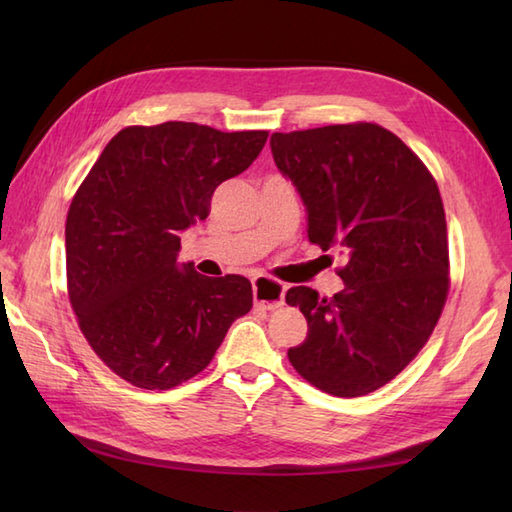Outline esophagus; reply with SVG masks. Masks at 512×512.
I'll return each mask as SVG.
<instances>
[{
  "mask_svg": "<svg viewBox=\"0 0 512 512\" xmlns=\"http://www.w3.org/2000/svg\"><path fill=\"white\" fill-rule=\"evenodd\" d=\"M286 284H281L277 279L270 277H255L253 279V297L259 308L275 310L284 303Z\"/></svg>",
  "mask_w": 512,
  "mask_h": 512,
  "instance_id": "1",
  "label": "esophagus"
}]
</instances>
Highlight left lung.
<instances>
[{
  "label": "left lung",
  "mask_w": 512,
  "mask_h": 512,
  "mask_svg": "<svg viewBox=\"0 0 512 512\" xmlns=\"http://www.w3.org/2000/svg\"><path fill=\"white\" fill-rule=\"evenodd\" d=\"M277 169L308 211V237L343 248L345 288L334 297L286 292L308 321L292 367L325 394L356 398L387 385L436 328L449 295L444 206L429 169L374 123L273 134Z\"/></svg>",
  "instance_id": "obj_1"
}]
</instances>
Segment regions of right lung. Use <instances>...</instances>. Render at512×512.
<instances>
[{
  "mask_svg": "<svg viewBox=\"0 0 512 512\" xmlns=\"http://www.w3.org/2000/svg\"><path fill=\"white\" fill-rule=\"evenodd\" d=\"M268 132L169 121L118 132L65 220L68 297L96 356L140 389L200 374L231 323L253 308L239 275L180 264V233L206 220L215 189L246 171Z\"/></svg>",
  "mask_w": 512,
  "mask_h": 512,
  "instance_id": "obj_1",
  "label": "right lung"
}]
</instances>
